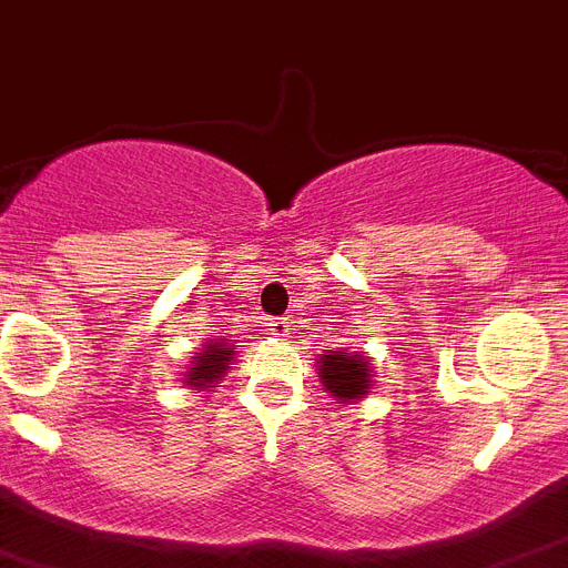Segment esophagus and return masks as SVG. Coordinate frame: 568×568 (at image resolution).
Listing matches in <instances>:
<instances>
[{
  "instance_id": "34e87169",
  "label": "esophagus",
  "mask_w": 568,
  "mask_h": 568,
  "mask_svg": "<svg viewBox=\"0 0 568 568\" xmlns=\"http://www.w3.org/2000/svg\"><path fill=\"white\" fill-rule=\"evenodd\" d=\"M266 331L273 336H278V339H284V336H290L293 325H290V318H270V322H266Z\"/></svg>"
}]
</instances>
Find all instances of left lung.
<instances>
[{
    "instance_id": "1",
    "label": "left lung",
    "mask_w": 568,
    "mask_h": 568,
    "mask_svg": "<svg viewBox=\"0 0 568 568\" xmlns=\"http://www.w3.org/2000/svg\"><path fill=\"white\" fill-rule=\"evenodd\" d=\"M318 379L325 383V392L339 397V403H354L372 388V359L345 351H327L318 357Z\"/></svg>"
}]
</instances>
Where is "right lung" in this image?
<instances>
[{
  "mask_svg": "<svg viewBox=\"0 0 568 568\" xmlns=\"http://www.w3.org/2000/svg\"><path fill=\"white\" fill-rule=\"evenodd\" d=\"M234 359V351L229 345V339H217V342H209L194 359H191V368L185 374V383L191 388H211L217 383L223 374L229 372V365Z\"/></svg>",
  "mask_w": 568,
  "mask_h": 568,
  "instance_id": "obj_1",
  "label": "right lung"
}]
</instances>
